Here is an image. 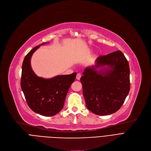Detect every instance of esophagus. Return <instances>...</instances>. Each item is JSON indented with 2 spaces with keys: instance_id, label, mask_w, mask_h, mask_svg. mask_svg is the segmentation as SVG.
Here are the masks:
<instances>
[{
  "instance_id": "34e87169",
  "label": "esophagus",
  "mask_w": 151,
  "mask_h": 151,
  "mask_svg": "<svg viewBox=\"0 0 151 151\" xmlns=\"http://www.w3.org/2000/svg\"><path fill=\"white\" fill-rule=\"evenodd\" d=\"M81 75L80 73H77L76 75V79L78 80H80V78H81Z\"/></svg>"
}]
</instances>
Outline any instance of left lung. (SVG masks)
<instances>
[{
    "instance_id": "obj_1",
    "label": "left lung",
    "mask_w": 151,
    "mask_h": 151,
    "mask_svg": "<svg viewBox=\"0 0 151 151\" xmlns=\"http://www.w3.org/2000/svg\"><path fill=\"white\" fill-rule=\"evenodd\" d=\"M83 74V96L91 112L105 116L121 108L130 88L129 62L121 51L99 56Z\"/></svg>"
}]
</instances>
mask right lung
<instances>
[{"mask_svg":"<svg viewBox=\"0 0 151 151\" xmlns=\"http://www.w3.org/2000/svg\"><path fill=\"white\" fill-rule=\"evenodd\" d=\"M46 43L35 46L26 55L22 65L21 87L27 105L33 111L42 116H52L63 108L76 73L58 75L50 79L37 76L31 67V57L40 46Z\"/></svg>","mask_w":151,"mask_h":151,"instance_id":"1","label":"right lung"}]
</instances>
